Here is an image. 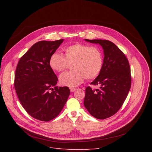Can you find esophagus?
Returning a JSON list of instances; mask_svg holds the SVG:
<instances>
[{"mask_svg": "<svg viewBox=\"0 0 152 152\" xmlns=\"http://www.w3.org/2000/svg\"><path fill=\"white\" fill-rule=\"evenodd\" d=\"M77 89L76 88H70V91L71 92H73V91H75V90H76Z\"/></svg>", "mask_w": 152, "mask_h": 152, "instance_id": "esophagus-1", "label": "esophagus"}]
</instances>
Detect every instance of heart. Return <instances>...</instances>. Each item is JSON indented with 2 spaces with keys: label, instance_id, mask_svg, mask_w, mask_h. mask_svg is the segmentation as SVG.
<instances>
[{
  "label": "heart",
  "instance_id": "heart-1",
  "mask_svg": "<svg viewBox=\"0 0 152 152\" xmlns=\"http://www.w3.org/2000/svg\"><path fill=\"white\" fill-rule=\"evenodd\" d=\"M64 55L54 53L49 59L50 68L61 73L72 64L73 70L62 74L59 82L63 86L75 87L82 83L84 78L92 80L100 73L103 66V56L101 49L83 43H75L64 48Z\"/></svg>",
  "mask_w": 152,
  "mask_h": 152
}]
</instances>
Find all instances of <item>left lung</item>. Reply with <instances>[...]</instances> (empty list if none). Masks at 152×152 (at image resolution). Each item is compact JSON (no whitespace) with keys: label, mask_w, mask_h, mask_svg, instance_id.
<instances>
[{"label":"left lung","mask_w":152,"mask_h":152,"mask_svg":"<svg viewBox=\"0 0 152 152\" xmlns=\"http://www.w3.org/2000/svg\"><path fill=\"white\" fill-rule=\"evenodd\" d=\"M85 41L100 45L104 52L103 66L99 75L91 84L100 89H85L83 104L90 114L97 119L109 118L120 109L131 86L129 63L124 53L113 42L102 39Z\"/></svg>","instance_id":"obj_1"}]
</instances>
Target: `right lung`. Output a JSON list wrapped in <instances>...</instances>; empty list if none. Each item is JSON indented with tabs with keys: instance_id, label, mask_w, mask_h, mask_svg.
Returning a JSON list of instances; mask_svg holds the SVG:
<instances>
[{
	"instance_id": "add662e5",
	"label": "right lung",
	"mask_w": 152,
	"mask_h": 152,
	"mask_svg": "<svg viewBox=\"0 0 152 152\" xmlns=\"http://www.w3.org/2000/svg\"><path fill=\"white\" fill-rule=\"evenodd\" d=\"M63 39L40 41L34 44L18 62L14 88L26 111L33 118L49 121L56 117L66 104L70 91L67 86H56L58 77L49 59Z\"/></svg>"
}]
</instances>
